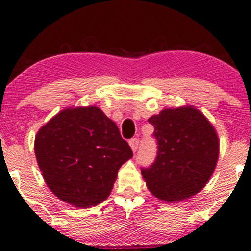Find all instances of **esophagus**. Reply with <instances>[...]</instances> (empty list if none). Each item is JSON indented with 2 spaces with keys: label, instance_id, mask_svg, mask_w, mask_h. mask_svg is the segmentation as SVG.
<instances>
[{
  "label": "esophagus",
  "instance_id": "obj_1",
  "mask_svg": "<svg viewBox=\"0 0 251 251\" xmlns=\"http://www.w3.org/2000/svg\"><path fill=\"white\" fill-rule=\"evenodd\" d=\"M129 145H130V148H131L132 151L136 152V151H137L138 145H139V139L138 138H131L129 141Z\"/></svg>",
  "mask_w": 251,
  "mask_h": 251
}]
</instances>
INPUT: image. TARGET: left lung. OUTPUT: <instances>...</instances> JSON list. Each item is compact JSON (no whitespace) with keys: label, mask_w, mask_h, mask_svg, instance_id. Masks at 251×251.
Returning <instances> with one entry per match:
<instances>
[{"label":"left lung","mask_w":251,"mask_h":251,"mask_svg":"<svg viewBox=\"0 0 251 251\" xmlns=\"http://www.w3.org/2000/svg\"><path fill=\"white\" fill-rule=\"evenodd\" d=\"M154 126L158 154L142 169L146 187L166 203L200 193L209 182L219 158V138L211 122L193 106L162 109L149 119Z\"/></svg>","instance_id":"left-lung-1"}]
</instances>
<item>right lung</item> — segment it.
I'll return each instance as SVG.
<instances>
[{"label":"right lung","mask_w":251,"mask_h":251,"mask_svg":"<svg viewBox=\"0 0 251 251\" xmlns=\"http://www.w3.org/2000/svg\"><path fill=\"white\" fill-rule=\"evenodd\" d=\"M34 152L51 193L79 209L105 201L120 167L132 157L116 123L96 106L57 113L38 131Z\"/></svg>","instance_id":"right-lung-1"}]
</instances>
